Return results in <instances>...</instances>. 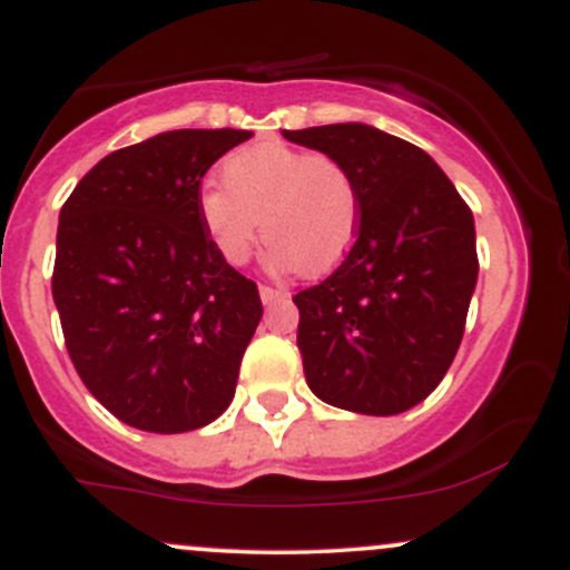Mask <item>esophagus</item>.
<instances>
[{
	"mask_svg": "<svg viewBox=\"0 0 570 570\" xmlns=\"http://www.w3.org/2000/svg\"><path fill=\"white\" fill-rule=\"evenodd\" d=\"M259 297H263L265 305H276V303H284V299L289 297V292L273 289V286H259Z\"/></svg>",
	"mask_w": 570,
	"mask_h": 570,
	"instance_id": "1",
	"label": "esophagus"
}]
</instances>
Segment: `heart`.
<instances>
[{"instance_id": "heart-1", "label": "heart", "mask_w": 570, "mask_h": 570, "mask_svg": "<svg viewBox=\"0 0 570 570\" xmlns=\"http://www.w3.org/2000/svg\"><path fill=\"white\" fill-rule=\"evenodd\" d=\"M222 187L198 195V219L227 265H246L263 235L273 271L322 276L343 263L358 230L353 176L326 155L278 141L252 144L225 158Z\"/></svg>"}]
</instances>
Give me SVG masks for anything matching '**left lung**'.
<instances>
[{
    "instance_id": "8db88e82",
    "label": "left lung",
    "mask_w": 570,
    "mask_h": 570,
    "mask_svg": "<svg viewBox=\"0 0 570 570\" xmlns=\"http://www.w3.org/2000/svg\"><path fill=\"white\" fill-rule=\"evenodd\" d=\"M337 160L358 193L343 265L294 294L305 381L322 402L399 415L453 364L476 286L474 217L431 155L364 122L284 130Z\"/></svg>"
}]
</instances>
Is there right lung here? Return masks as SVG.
I'll use <instances>...</instances> for the list:
<instances>
[{
  "label": "right lung",
  "instance_id": "obj_1",
  "mask_svg": "<svg viewBox=\"0 0 570 570\" xmlns=\"http://www.w3.org/2000/svg\"><path fill=\"white\" fill-rule=\"evenodd\" d=\"M252 130H166L98 160L58 217L53 299L77 375L153 434L230 407L263 303L214 252L200 179Z\"/></svg>",
  "mask_w": 570,
  "mask_h": 570
}]
</instances>
